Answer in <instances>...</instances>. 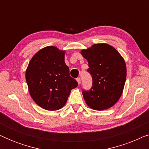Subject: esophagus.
Here are the masks:
<instances>
[{
	"mask_svg": "<svg viewBox=\"0 0 149 149\" xmlns=\"http://www.w3.org/2000/svg\"><path fill=\"white\" fill-rule=\"evenodd\" d=\"M77 82H78V84L80 85V83H81V79L80 78H77Z\"/></svg>",
	"mask_w": 149,
	"mask_h": 149,
	"instance_id": "34e87169",
	"label": "esophagus"
}]
</instances>
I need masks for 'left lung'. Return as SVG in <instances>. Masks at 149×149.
Masks as SVG:
<instances>
[{
  "label": "left lung",
  "mask_w": 149,
  "mask_h": 149,
  "mask_svg": "<svg viewBox=\"0 0 149 149\" xmlns=\"http://www.w3.org/2000/svg\"><path fill=\"white\" fill-rule=\"evenodd\" d=\"M81 54L89 64L87 71L91 74V90L83 91L87 105L95 111L110 109L123 93L127 68L119 52L107 43H97L82 49Z\"/></svg>",
  "instance_id": "8db88e82"
}]
</instances>
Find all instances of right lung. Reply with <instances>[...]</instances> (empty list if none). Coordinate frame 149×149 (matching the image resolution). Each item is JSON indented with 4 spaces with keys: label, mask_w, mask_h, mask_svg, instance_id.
<instances>
[{
    "label": "right lung",
    "mask_w": 149,
    "mask_h": 149,
    "mask_svg": "<svg viewBox=\"0 0 149 149\" xmlns=\"http://www.w3.org/2000/svg\"><path fill=\"white\" fill-rule=\"evenodd\" d=\"M66 52L47 46L36 53L26 70V80L32 100L42 109L57 111L66 104L77 81L69 74L64 62Z\"/></svg>",
    "instance_id": "right-lung-1"
}]
</instances>
